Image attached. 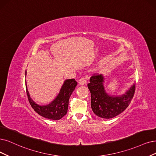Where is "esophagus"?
<instances>
[{
    "label": "esophagus",
    "instance_id": "esophagus-1",
    "mask_svg": "<svg viewBox=\"0 0 156 156\" xmlns=\"http://www.w3.org/2000/svg\"><path fill=\"white\" fill-rule=\"evenodd\" d=\"M78 83H80V85H85V84L86 83V80H85V78H80V79L79 80V82H78Z\"/></svg>",
    "mask_w": 156,
    "mask_h": 156
}]
</instances>
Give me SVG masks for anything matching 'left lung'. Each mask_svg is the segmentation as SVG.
<instances>
[{"instance_id": "obj_1", "label": "left lung", "mask_w": 156, "mask_h": 156, "mask_svg": "<svg viewBox=\"0 0 156 156\" xmlns=\"http://www.w3.org/2000/svg\"><path fill=\"white\" fill-rule=\"evenodd\" d=\"M104 77L101 74H94L90 78L87 87L90 92V105L92 110L102 118L110 119L118 116L128 107L135 93L134 84L122 96L108 95L105 90Z\"/></svg>"}]
</instances>
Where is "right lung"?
I'll list each match as a JSON object with an SVG mask.
<instances>
[{"instance_id": "right-lung-1", "label": "right lung", "mask_w": 156, "mask_h": 156, "mask_svg": "<svg viewBox=\"0 0 156 156\" xmlns=\"http://www.w3.org/2000/svg\"><path fill=\"white\" fill-rule=\"evenodd\" d=\"M76 85L77 82L74 79L66 80L56 98L53 101H51L49 104L46 105H40L34 102L31 98L30 93L27 89L26 84V87L29 102L34 111L37 112L40 116L45 118L53 120H58L67 114L69 98Z\"/></svg>"}]
</instances>
